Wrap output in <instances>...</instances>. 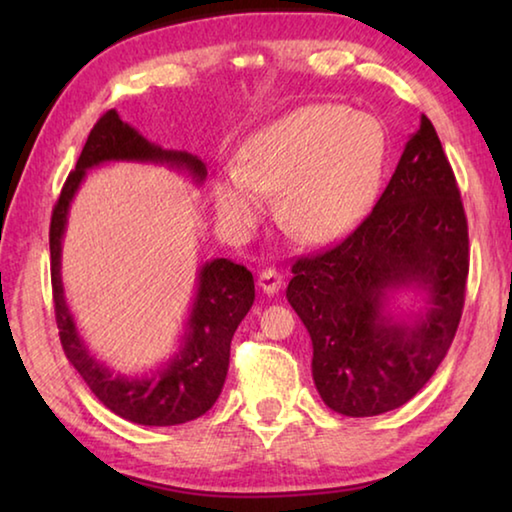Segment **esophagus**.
Here are the masks:
<instances>
[{
    "instance_id": "obj_1",
    "label": "esophagus",
    "mask_w": 512,
    "mask_h": 512,
    "mask_svg": "<svg viewBox=\"0 0 512 512\" xmlns=\"http://www.w3.org/2000/svg\"><path fill=\"white\" fill-rule=\"evenodd\" d=\"M257 284L264 293H275V291L282 289L284 277H282L280 271H275V268H264V271L259 273V277H257Z\"/></svg>"
}]
</instances>
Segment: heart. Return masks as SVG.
<instances>
[{"label": "heart", "mask_w": 512, "mask_h": 512, "mask_svg": "<svg viewBox=\"0 0 512 512\" xmlns=\"http://www.w3.org/2000/svg\"><path fill=\"white\" fill-rule=\"evenodd\" d=\"M386 160L379 121L334 103L289 112L244 142L237 167L212 183L214 210L232 232L262 219L280 192V221L307 244H327L357 223L377 194Z\"/></svg>", "instance_id": "obj_1"}]
</instances>
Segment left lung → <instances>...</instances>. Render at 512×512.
I'll list each match as a JSON object with an SVG mask.
<instances>
[{"label": "left lung", "instance_id": "1", "mask_svg": "<svg viewBox=\"0 0 512 512\" xmlns=\"http://www.w3.org/2000/svg\"><path fill=\"white\" fill-rule=\"evenodd\" d=\"M470 271L467 219L436 128H420L372 212L339 244L291 266L287 298L314 345L323 402L370 418L411 400L443 363ZM415 288L425 311L393 319L387 293Z\"/></svg>", "mask_w": 512, "mask_h": 512}]
</instances>
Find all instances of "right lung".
Instances as JSON below:
<instances>
[{"label": "right lung", "instance_id": "add662e5", "mask_svg": "<svg viewBox=\"0 0 512 512\" xmlns=\"http://www.w3.org/2000/svg\"><path fill=\"white\" fill-rule=\"evenodd\" d=\"M155 162L189 171L196 183H203L207 169L203 160L187 151H167L153 144L121 121L117 110L101 115L88 135L81 158L69 173L63 192L51 212L49 253H51V289L58 336L65 357L79 370L90 391L115 415L146 427H173L201 418L221 395L230 363V343L244 316L253 307L255 282L246 266L230 259H212L198 271V291L187 318L180 350L169 363L146 377L115 375L94 359L65 302L60 280V250L67 225L69 203L81 187L85 171L101 162Z\"/></svg>", "mask_w": 512, "mask_h": 512}]
</instances>
